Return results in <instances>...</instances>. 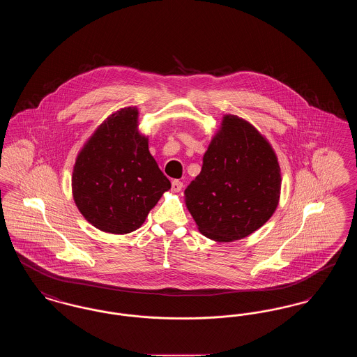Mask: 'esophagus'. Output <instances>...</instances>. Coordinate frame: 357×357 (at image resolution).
<instances>
[{"label": "esophagus", "mask_w": 357, "mask_h": 357, "mask_svg": "<svg viewBox=\"0 0 357 357\" xmlns=\"http://www.w3.org/2000/svg\"><path fill=\"white\" fill-rule=\"evenodd\" d=\"M182 188H183V183H182L181 181H172V183H171V190H172L174 192H179Z\"/></svg>", "instance_id": "34e87169"}]
</instances>
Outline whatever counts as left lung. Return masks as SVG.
<instances>
[{"instance_id":"8db88e82","label":"left lung","mask_w":357,"mask_h":357,"mask_svg":"<svg viewBox=\"0 0 357 357\" xmlns=\"http://www.w3.org/2000/svg\"><path fill=\"white\" fill-rule=\"evenodd\" d=\"M281 182L269 140L250 121L227 114L204 153L201 174L185 190V202L204 237L231 242L271 220Z\"/></svg>"}]
</instances>
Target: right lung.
<instances>
[{"mask_svg": "<svg viewBox=\"0 0 357 357\" xmlns=\"http://www.w3.org/2000/svg\"><path fill=\"white\" fill-rule=\"evenodd\" d=\"M171 188L139 131V109L124 107L96 127L76 156L72 197L86 221L104 233L139 229Z\"/></svg>", "mask_w": 357, "mask_h": 357, "instance_id": "obj_1", "label": "right lung"}]
</instances>
